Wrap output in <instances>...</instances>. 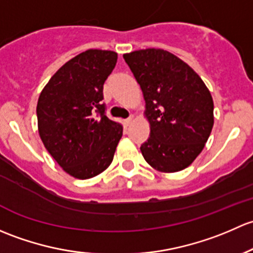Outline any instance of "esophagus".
<instances>
[{"instance_id":"obj_1","label":"esophagus","mask_w":253,"mask_h":253,"mask_svg":"<svg viewBox=\"0 0 253 253\" xmlns=\"http://www.w3.org/2000/svg\"><path fill=\"white\" fill-rule=\"evenodd\" d=\"M131 121H132V116H130L129 118H126V121H124V122H126V126H129V124L131 123Z\"/></svg>"}]
</instances>
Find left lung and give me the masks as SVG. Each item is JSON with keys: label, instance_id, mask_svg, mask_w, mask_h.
<instances>
[{"label": "left lung", "instance_id": "8db88e82", "mask_svg": "<svg viewBox=\"0 0 253 253\" xmlns=\"http://www.w3.org/2000/svg\"><path fill=\"white\" fill-rule=\"evenodd\" d=\"M141 87L151 126L141 145L145 161L165 173L183 170L204 150L213 127V100L185 62L160 48L123 56Z\"/></svg>", "mask_w": 253, "mask_h": 253}]
</instances>
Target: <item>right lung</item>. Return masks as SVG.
<instances>
[{
	"mask_svg": "<svg viewBox=\"0 0 253 253\" xmlns=\"http://www.w3.org/2000/svg\"><path fill=\"white\" fill-rule=\"evenodd\" d=\"M117 53L87 49L67 62L49 79L38 101L39 134L64 171L90 179L107 169L123 135L106 116L103 84Z\"/></svg>",
	"mask_w": 253,
	"mask_h": 253,
	"instance_id": "add662e5",
	"label": "right lung"
}]
</instances>
